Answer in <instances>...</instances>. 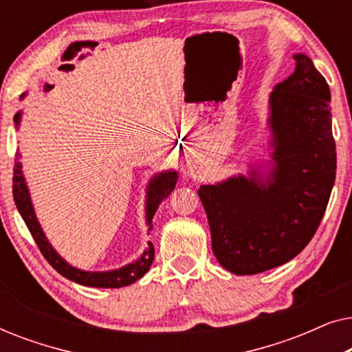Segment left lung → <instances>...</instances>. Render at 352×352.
I'll return each mask as SVG.
<instances>
[{
	"mask_svg": "<svg viewBox=\"0 0 352 352\" xmlns=\"http://www.w3.org/2000/svg\"><path fill=\"white\" fill-rule=\"evenodd\" d=\"M269 96V170L250 168L214 186H200L211 247L221 266L252 276L302 252L325 213L336 175L330 88L306 54Z\"/></svg>",
	"mask_w": 352,
	"mask_h": 352,
	"instance_id": "obj_1",
	"label": "left lung"
}]
</instances>
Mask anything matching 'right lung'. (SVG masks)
I'll use <instances>...</instances> for the list:
<instances>
[{"label": "right lung", "mask_w": 352, "mask_h": 352, "mask_svg": "<svg viewBox=\"0 0 352 352\" xmlns=\"http://www.w3.org/2000/svg\"><path fill=\"white\" fill-rule=\"evenodd\" d=\"M25 94H22V98ZM22 118V112H17L14 115V123L19 128ZM19 158V153H17ZM16 158V163H14V177H12V195L14 201H16V206L19 213L25 221L28 230L35 239V242L40 248L43 256L46 258V261L51 264L52 267L56 269L60 276H64L69 280L80 283V285L85 287H98V288H120L131 285L136 280H139L144 274H146L148 269H151V264L153 261V256H155V250H153V245L148 242V248L144 252L141 256H139L136 261L126 264V266L120 269H112V271H104V272H91V271H83V269L74 267L72 264L65 261L64 258L60 256L59 253L52 248L50 240L46 239L45 232H43L40 223H38L35 210H33V204L30 199V192H28L25 177H23L22 173V163ZM177 181V173L175 170H168L158 173L148 181L147 186V199H146V221L148 226V230H152V218L158 210V206L163 200L166 199L168 195L175 190Z\"/></svg>", "instance_id": "add662e5"}]
</instances>
